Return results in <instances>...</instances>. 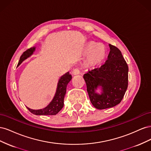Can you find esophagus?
<instances>
[{
    "label": "esophagus",
    "mask_w": 151,
    "mask_h": 151,
    "mask_svg": "<svg viewBox=\"0 0 151 151\" xmlns=\"http://www.w3.org/2000/svg\"><path fill=\"white\" fill-rule=\"evenodd\" d=\"M80 74V70H79V68H74L72 70V74L73 75H78Z\"/></svg>",
    "instance_id": "34e87169"
}]
</instances>
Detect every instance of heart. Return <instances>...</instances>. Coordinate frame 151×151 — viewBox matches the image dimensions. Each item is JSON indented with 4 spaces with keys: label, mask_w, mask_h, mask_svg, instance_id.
Returning a JSON list of instances; mask_svg holds the SVG:
<instances>
[{
    "label": "heart",
    "mask_w": 151,
    "mask_h": 151,
    "mask_svg": "<svg viewBox=\"0 0 151 151\" xmlns=\"http://www.w3.org/2000/svg\"><path fill=\"white\" fill-rule=\"evenodd\" d=\"M84 54L87 55L86 58V64L90 67L99 65L105 58L106 50L103 45L96 44L94 42L87 43L84 50Z\"/></svg>",
    "instance_id": "b5f03b06"
}]
</instances>
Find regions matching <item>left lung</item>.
I'll return each instance as SVG.
<instances>
[{"mask_svg":"<svg viewBox=\"0 0 151 151\" xmlns=\"http://www.w3.org/2000/svg\"><path fill=\"white\" fill-rule=\"evenodd\" d=\"M107 60L100 67L90 70L83 76L90 101L97 109L111 108L119 104L128 87L129 67L120 50L109 44ZM99 86L101 94L95 92Z\"/></svg>","mask_w":151,"mask_h":151,"instance_id":"8db88e82","label":"left lung"}]
</instances>
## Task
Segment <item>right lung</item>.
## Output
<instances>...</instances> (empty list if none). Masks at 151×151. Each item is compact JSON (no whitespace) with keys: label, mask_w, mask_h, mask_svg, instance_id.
<instances>
[{"label":"right lung","mask_w":151,"mask_h":151,"mask_svg":"<svg viewBox=\"0 0 151 151\" xmlns=\"http://www.w3.org/2000/svg\"><path fill=\"white\" fill-rule=\"evenodd\" d=\"M36 47H32L28 49L25 51L20 57L19 61L18 62L17 66H19L21 63L26 58L29 57L33 52L35 51ZM72 79V76L69 72H67L64 75L60 77L59 79L55 94L52 99V101L47 106L40 109H33L27 107L28 110L34 115H55L60 111L63 107V100L66 93V88L68 83Z\"/></svg>","instance_id":"obj_1"}]
</instances>
